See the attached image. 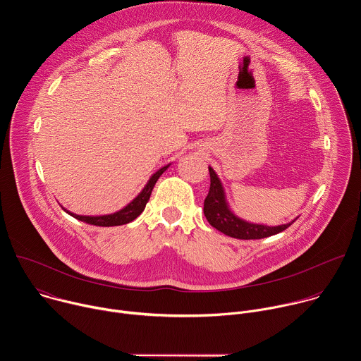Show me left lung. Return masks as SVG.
Listing matches in <instances>:
<instances>
[{
	"mask_svg": "<svg viewBox=\"0 0 361 361\" xmlns=\"http://www.w3.org/2000/svg\"><path fill=\"white\" fill-rule=\"evenodd\" d=\"M209 171H210L212 184H210V191L204 200V216L214 228L224 233L226 235L240 238V240H259V238L270 237L284 231L297 220L295 219L291 223L270 227L264 224L248 223L237 217L228 207L223 184L217 177L216 171L212 167H209Z\"/></svg>",
	"mask_w": 361,
	"mask_h": 361,
	"instance_id": "1",
	"label": "left lung"
}]
</instances>
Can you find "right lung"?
I'll return each instance as SVG.
<instances>
[{
	"label": "right lung",
	"mask_w": 361,
	"mask_h": 361,
	"mask_svg": "<svg viewBox=\"0 0 361 361\" xmlns=\"http://www.w3.org/2000/svg\"><path fill=\"white\" fill-rule=\"evenodd\" d=\"M170 167L169 166H164L163 169H160L157 173H154L148 183L145 184V187L141 190V192L130 202L127 204L124 209H121L120 212L117 213H113V214H107V216H78V214H74L71 212H66L73 216L74 219L80 220V221H84L87 224H92V226H99V227H113V226H123V224H127L133 220H135L145 209V204L148 202L149 200V195H151V191L154 188V185H156L157 180L160 178V176Z\"/></svg>",
	"instance_id": "right-lung-1"
}]
</instances>
